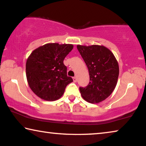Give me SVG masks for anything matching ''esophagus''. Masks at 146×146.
Masks as SVG:
<instances>
[{"label": "esophagus", "instance_id": "esophagus-1", "mask_svg": "<svg viewBox=\"0 0 146 146\" xmlns=\"http://www.w3.org/2000/svg\"><path fill=\"white\" fill-rule=\"evenodd\" d=\"M73 81H74V82H77V77H73Z\"/></svg>", "mask_w": 146, "mask_h": 146}]
</instances>
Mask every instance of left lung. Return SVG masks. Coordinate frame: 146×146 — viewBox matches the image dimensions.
<instances>
[{
  "mask_svg": "<svg viewBox=\"0 0 146 146\" xmlns=\"http://www.w3.org/2000/svg\"><path fill=\"white\" fill-rule=\"evenodd\" d=\"M89 74V83L79 87L85 101L98 104L108 98L115 88L119 76V65L111 50L102 45L77 46Z\"/></svg>",
  "mask_w": 146,
  "mask_h": 146,
  "instance_id": "left-lung-1",
  "label": "left lung"
}]
</instances>
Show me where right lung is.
I'll use <instances>...</instances> for the list:
<instances>
[{
    "instance_id": "obj_1",
    "label": "right lung",
    "mask_w": 146,
    "mask_h": 146,
    "mask_svg": "<svg viewBox=\"0 0 146 146\" xmlns=\"http://www.w3.org/2000/svg\"><path fill=\"white\" fill-rule=\"evenodd\" d=\"M71 44L47 43L35 49L26 63V75L31 90L46 101L59 100L73 81L63 61L73 49Z\"/></svg>"
}]
</instances>
